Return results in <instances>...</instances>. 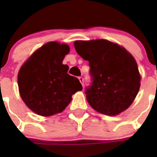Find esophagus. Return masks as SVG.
<instances>
[{"label": "esophagus", "instance_id": "34e87169", "mask_svg": "<svg viewBox=\"0 0 157 157\" xmlns=\"http://www.w3.org/2000/svg\"><path fill=\"white\" fill-rule=\"evenodd\" d=\"M78 80H79V82H81L82 85L83 86V82H84V78H83L82 77H78Z\"/></svg>", "mask_w": 157, "mask_h": 157}]
</instances>
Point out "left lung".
<instances>
[{"mask_svg": "<svg viewBox=\"0 0 157 157\" xmlns=\"http://www.w3.org/2000/svg\"><path fill=\"white\" fill-rule=\"evenodd\" d=\"M76 52L88 60L92 83L85 94L94 110L116 116L128 109L140 88L134 58L123 47L105 39L75 41Z\"/></svg>", "mask_w": 157, "mask_h": 157, "instance_id": "8db88e82", "label": "left lung"}]
</instances>
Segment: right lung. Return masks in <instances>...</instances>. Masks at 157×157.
<instances>
[{
  "instance_id": "obj_1",
  "label": "right lung",
  "mask_w": 157,
  "mask_h": 157,
  "mask_svg": "<svg viewBox=\"0 0 157 157\" xmlns=\"http://www.w3.org/2000/svg\"><path fill=\"white\" fill-rule=\"evenodd\" d=\"M70 48L50 41L32 54L18 74L19 94L30 110L42 116L63 112L71 96L82 90L79 80L67 74L63 64Z\"/></svg>"
}]
</instances>
